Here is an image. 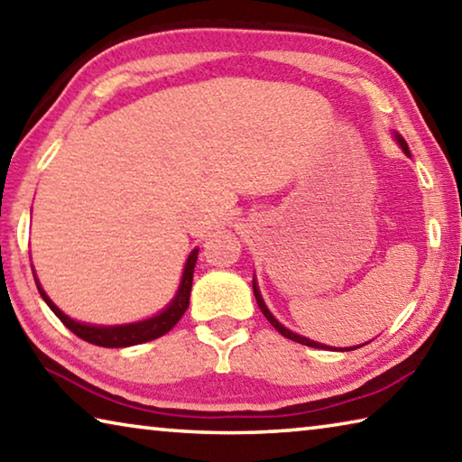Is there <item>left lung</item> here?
<instances>
[{
  "label": "left lung",
  "instance_id": "8db88e82",
  "mask_svg": "<svg viewBox=\"0 0 462 462\" xmlns=\"http://www.w3.org/2000/svg\"><path fill=\"white\" fill-rule=\"evenodd\" d=\"M395 140L397 143H400V146L403 148V152L410 156V148H408V143H405V140L400 136V134H395ZM253 289H254V297H256V303H259V308H261V311L264 314V318L269 319L271 322V326L275 328V330L279 332V334H283L285 338H289V340H293V342H300V344H306V346H311V348H328V346H324V344H319V342H314V340H310V338H306V336H300V334H295V332H291V330H287V328L283 326V324H279L277 319H275V316L271 314L269 311V308L264 306V301H263V297H261V291H259V285H256V281H253ZM356 348V346H355ZM353 346L350 348H344V350H355Z\"/></svg>",
  "mask_w": 462,
  "mask_h": 462
}]
</instances>
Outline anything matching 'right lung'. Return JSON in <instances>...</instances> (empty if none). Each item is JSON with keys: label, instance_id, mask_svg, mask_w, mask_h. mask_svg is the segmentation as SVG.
Segmentation results:
<instances>
[{"label": "right lung", "instance_id": "add662e5", "mask_svg": "<svg viewBox=\"0 0 462 462\" xmlns=\"http://www.w3.org/2000/svg\"><path fill=\"white\" fill-rule=\"evenodd\" d=\"M198 253L199 248H193L189 259L185 263L183 269V277H181V285H179V291L173 297V301L161 311L148 319H143V322H134V324H122V326H93V324H81L75 322V319L69 318L67 314L54 306L51 301V297L44 293V289L41 287L36 279V287L41 291L42 300L46 301L54 316H57L62 324H65L69 330L73 334L79 336L85 342L96 344V346H104V348H124V346H134V344H143V342H151L154 338H161L162 334H167L171 328H173L181 316L185 314V310L189 308V293H191V283H193V269H195V261H198Z\"/></svg>", "mask_w": 462, "mask_h": 462}]
</instances>
